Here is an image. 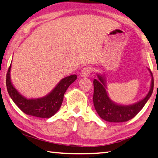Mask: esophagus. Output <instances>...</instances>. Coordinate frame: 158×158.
I'll return each instance as SVG.
<instances>
[{
	"label": "esophagus",
	"instance_id": "1",
	"mask_svg": "<svg viewBox=\"0 0 158 158\" xmlns=\"http://www.w3.org/2000/svg\"><path fill=\"white\" fill-rule=\"evenodd\" d=\"M93 69L91 67H86L81 70V75L83 77H88L91 73Z\"/></svg>",
	"mask_w": 158,
	"mask_h": 158
}]
</instances>
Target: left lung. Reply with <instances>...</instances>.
<instances>
[{"mask_svg":"<svg viewBox=\"0 0 158 158\" xmlns=\"http://www.w3.org/2000/svg\"><path fill=\"white\" fill-rule=\"evenodd\" d=\"M151 75V84L150 91L143 99L129 106H124L114 102L110 98L107 92V86L105 77L101 74H97L98 79L94 80V105L97 113L101 118L110 122H124L134 117L151 98L153 91L154 81L152 74Z\"/></svg>","mask_w":158,"mask_h":158,"instance_id":"1","label":"left lung"}]
</instances>
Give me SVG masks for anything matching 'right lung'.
<instances>
[{"mask_svg": "<svg viewBox=\"0 0 158 158\" xmlns=\"http://www.w3.org/2000/svg\"><path fill=\"white\" fill-rule=\"evenodd\" d=\"M10 69L11 64L6 75V86L10 96L25 114L41 118H49L58 111L63 101L64 93L77 78L76 74L64 77L46 96L28 99L15 88L10 79Z\"/></svg>", "mask_w": 158, "mask_h": 158, "instance_id": "add662e5", "label": "right lung"}]
</instances>
